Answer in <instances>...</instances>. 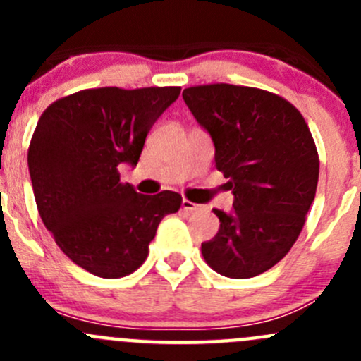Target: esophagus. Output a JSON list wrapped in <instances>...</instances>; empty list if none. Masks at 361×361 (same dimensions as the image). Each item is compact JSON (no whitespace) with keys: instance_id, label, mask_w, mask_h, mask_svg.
<instances>
[{"instance_id":"1","label":"esophagus","mask_w":361,"mask_h":361,"mask_svg":"<svg viewBox=\"0 0 361 361\" xmlns=\"http://www.w3.org/2000/svg\"><path fill=\"white\" fill-rule=\"evenodd\" d=\"M199 204H194L190 201H187V199H183V202H181V209L185 211V213H192V211H197L199 209Z\"/></svg>"}]
</instances>
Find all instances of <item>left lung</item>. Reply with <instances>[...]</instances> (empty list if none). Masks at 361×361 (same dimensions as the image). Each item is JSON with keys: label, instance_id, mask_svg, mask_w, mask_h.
Returning a JSON list of instances; mask_svg holds the SVG:
<instances>
[{"label": "left lung", "instance_id": "obj_1", "mask_svg": "<svg viewBox=\"0 0 361 361\" xmlns=\"http://www.w3.org/2000/svg\"><path fill=\"white\" fill-rule=\"evenodd\" d=\"M183 99L234 194L228 213L214 209L220 228L201 245L204 260L227 278L262 274L288 253L314 201L319 159L311 130L293 104L253 87H190Z\"/></svg>", "mask_w": 361, "mask_h": 361}]
</instances>
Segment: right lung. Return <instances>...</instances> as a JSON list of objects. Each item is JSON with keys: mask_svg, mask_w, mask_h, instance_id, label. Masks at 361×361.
Here are the masks:
<instances>
[{"mask_svg": "<svg viewBox=\"0 0 361 361\" xmlns=\"http://www.w3.org/2000/svg\"><path fill=\"white\" fill-rule=\"evenodd\" d=\"M180 87L80 90L39 116L27 152L36 206L69 260L99 278H122L148 257V245L181 195L137 194L118 166L136 167L147 134Z\"/></svg>", "mask_w": 361, "mask_h": 361, "instance_id": "add662e5", "label": "right lung"}]
</instances>
